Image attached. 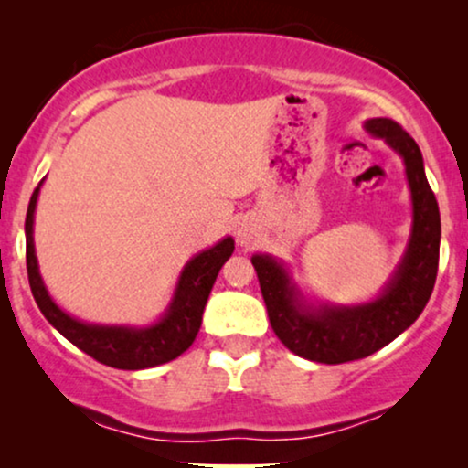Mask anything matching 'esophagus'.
<instances>
[{
  "mask_svg": "<svg viewBox=\"0 0 468 468\" xmlns=\"http://www.w3.org/2000/svg\"><path fill=\"white\" fill-rule=\"evenodd\" d=\"M238 239H239V244H249V241H250V233H249V229L244 227V224L238 227Z\"/></svg>",
  "mask_w": 468,
  "mask_h": 468,
  "instance_id": "34e87169",
  "label": "esophagus"
}]
</instances>
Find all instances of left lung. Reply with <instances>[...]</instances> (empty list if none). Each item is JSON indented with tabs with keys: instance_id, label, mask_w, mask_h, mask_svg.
I'll return each mask as SVG.
<instances>
[{
	"instance_id": "1",
	"label": "left lung",
	"mask_w": 468,
	"mask_h": 468,
	"mask_svg": "<svg viewBox=\"0 0 468 468\" xmlns=\"http://www.w3.org/2000/svg\"><path fill=\"white\" fill-rule=\"evenodd\" d=\"M367 130L402 155L413 200V233L391 283L372 303L310 313L299 303L286 271L264 255L252 257L268 319L290 352L316 363H347L369 356L394 341L420 316L433 292L440 260L438 200L424 176L416 141L391 118H372Z\"/></svg>"
}]
</instances>
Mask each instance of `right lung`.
I'll return each instance as SVG.
<instances>
[{"label": "right lung", "mask_w": 468, "mask_h": 468, "mask_svg": "<svg viewBox=\"0 0 468 468\" xmlns=\"http://www.w3.org/2000/svg\"><path fill=\"white\" fill-rule=\"evenodd\" d=\"M37 196H39V186L32 193L28 213H26V268H28L32 297L46 319L79 350L92 356L94 361L116 369L154 367V365L174 361L182 352L189 350L200 332L204 305H207L208 294L216 283L219 268L233 252L235 241L227 238L213 249L193 257L182 271L174 303L160 324L144 327V330L88 325L57 308V303L48 297L44 282L39 277L35 244H32V216H35Z\"/></svg>", "instance_id": "1"}]
</instances>
